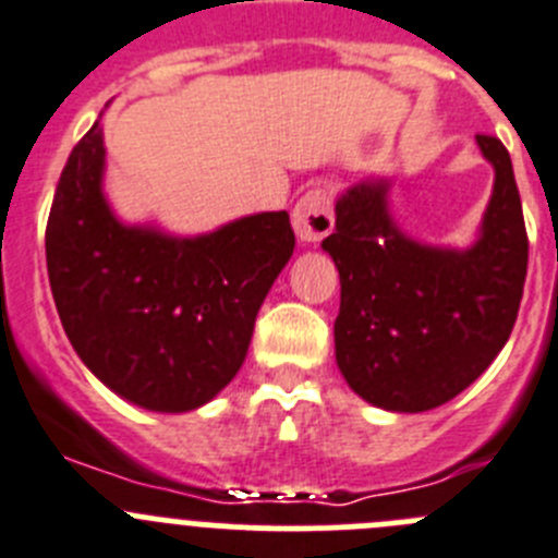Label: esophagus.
Segmentation results:
<instances>
[{"instance_id": "obj_1", "label": "esophagus", "mask_w": 558, "mask_h": 558, "mask_svg": "<svg viewBox=\"0 0 558 558\" xmlns=\"http://www.w3.org/2000/svg\"><path fill=\"white\" fill-rule=\"evenodd\" d=\"M291 225H294L298 242L303 244L323 242L325 235L333 230V197H330L328 189L316 185V189L305 192L303 197L298 199V205H294Z\"/></svg>"}]
</instances>
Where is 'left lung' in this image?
Masks as SVG:
<instances>
[{"label":"left lung","mask_w":558,"mask_h":558,"mask_svg":"<svg viewBox=\"0 0 558 558\" xmlns=\"http://www.w3.org/2000/svg\"><path fill=\"white\" fill-rule=\"evenodd\" d=\"M495 169L470 247H434L400 230L386 178L336 199L323 242L341 280L336 364L350 389L386 411L416 414L453 400L504 350L529 269V235L504 144L475 135Z\"/></svg>","instance_id":"1"}]
</instances>
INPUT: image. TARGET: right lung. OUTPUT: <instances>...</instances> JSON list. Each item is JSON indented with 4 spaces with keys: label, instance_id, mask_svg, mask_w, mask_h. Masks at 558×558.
Returning a JSON list of instances; mask_svg holds the SVG:
<instances>
[{
    "label": "right lung",
    "instance_id": "1",
    "mask_svg": "<svg viewBox=\"0 0 558 558\" xmlns=\"http://www.w3.org/2000/svg\"><path fill=\"white\" fill-rule=\"evenodd\" d=\"M102 124L60 172L47 222L54 308L83 364L160 414L214 400L242 369L255 316L294 253L286 210L199 235L128 225L102 189Z\"/></svg>",
    "mask_w": 558,
    "mask_h": 558
}]
</instances>
